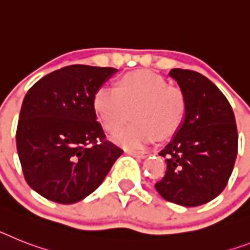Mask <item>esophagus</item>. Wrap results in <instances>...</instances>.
<instances>
[{"instance_id":"34e87169","label":"esophagus","mask_w":250,"mask_h":250,"mask_svg":"<svg viewBox=\"0 0 250 250\" xmlns=\"http://www.w3.org/2000/svg\"><path fill=\"white\" fill-rule=\"evenodd\" d=\"M129 155L135 157H140V159H144V157L147 156V152L146 151H135V150H128L127 151Z\"/></svg>"}]
</instances>
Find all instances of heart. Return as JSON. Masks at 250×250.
<instances>
[{
    "label": "heart",
    "mask_w": 250,
    "mask_h": 250,
    "mask_svg": "<svg viewBox=\"0 0 250 250\" xmlns=\"http://www.w3.org/2000/svg\"><path fill=\"white\" fill-rule=\"evenodd\" d=\"M93 108L104 129L118 131L134 114L135 122L117 132L113 140L129 148L144 147L159 136L169 138L182 128L187 98L179 86L150 71H133L119 77L117 86H103L94 94Z\"/></svg>",
    "instance_id": "b5f03b06"
}]
</instances>
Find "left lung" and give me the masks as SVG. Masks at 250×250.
<instances>
[{
	"mask_svg": "<svg viewBox=\"0 0 250 250\" xmlns=\"http://www.w3.org/2000/svg\"><path fill=\"white\" fill-rule=\"evenodd\" d=\"M169 75L186 94L187 117L159 152L167 170L155 188L171 203L201 206L228 186L238 154L235 117L225 95L206 76L182 68H173Z\"/></svg>",
	"mask_w": 250,
	"mask_h": 250,
	"instance_id": "obj_1",
	"label": "left lung"
}]
</instances>
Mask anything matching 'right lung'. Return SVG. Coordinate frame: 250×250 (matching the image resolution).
<instances>
[{"mask_svg": "<svg viewBox=\"0 0 250 250\" xmlns=\"http://www.w3.org/2000/svg\"><path fill=\"white\" fill-rule=\"evenodd\" d=\"M115 71L71 64L48 73L25 95L16 147L26 183L44 198L79 202L123 154L106 140L93 108L95 91Z\"/></svg>", "mask_w": 250, "mask_h": 250, "instance_id": "right-lung-1", "label": "right lung"}]
</instances>
